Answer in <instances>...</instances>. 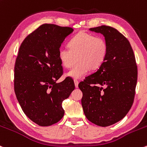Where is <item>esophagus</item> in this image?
Listing matches in <instances>:
<instances>
[{"instance_id":"34e87169","label":"esophagus","mask_w":147,"mask_h":147,"mask_svg":"<svg viewBox=\"0 0 147 147\" xmlns=\"http://www.w3.org/2000/svg\"><path fill=\"white\" fill-rule=\"evenodd\" d=\"M74 83H75V87L78 88V87L79 82H78V80H74Z\"/></svg>"}]
</instances>
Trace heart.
<instances>
[{
  "label": "heart",
  "instance_id": "1",
  "mask_svg": "<svg viewBox=\"0 0 147 147\" xmlns=\"http://www.w3.org/2000/svg\"><path fill=\"white\" fill-rule=\"evenodd\" d=\"M69 47L61 46L58 50V58L62 65L69 68L76 65L67 72V76L75 80L84 77L89 69H96L101 65L108 53V44L101 37H96L92 34L80 32L69 41Z\"/></svg>",
  "mask_w": 147,
  "mask_h": 147
}]
</instances>
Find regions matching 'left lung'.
Here are the masks:
<instances>
[{
	"mask_svg": "<svg viewBox=\"0 0 147 147\" xmlns=\"http://www.w3.org/2000/svg\"><path fill=\"white\" fill-rule=\"evenodd\" d=\"M89 30L103 35L109 50L99 68L79 84L82 106L89 121L107 127L122 120L132 107L137 64L129 41L116 29L102 25Z\"/></svg>",
	"mask_w": 147,
	"mask_h": 147,
	"instance_id": "8db88e82",
	"label": "left lung"
}]
</instances>
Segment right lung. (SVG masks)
I'll use <instances>...</instances> for the list:
<instances>
[{
	"instance_id": "obj_1",
	"label": "right lung",
	"mask_w": 147,
	"mask_h": 147,
	"mask_svg": "<svg viewBox=\"0 0 147 147\" xmlns=\"http://www.w3.org/2000/svg\"><path fill=\"white\" fill-rule=\"evenodd\" d=\"M73 29L44 24L22 43L16 58L15 93L23 112L39 126H50L64 115L62 103L75 89L70 79L56 81L63 75L58 50Z\"/></svg>"
}]
</instances>
